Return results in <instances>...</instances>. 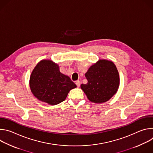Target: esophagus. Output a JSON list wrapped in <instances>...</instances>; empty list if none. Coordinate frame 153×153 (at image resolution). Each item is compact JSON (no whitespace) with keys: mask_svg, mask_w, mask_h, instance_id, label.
I'll return each mask as SVG.
<instances>
[{"mask_svg":"<svg viewBox=\"0 0 153 153\" xmlns=\"http://www.w3.org/2000/svg\"><path fill=\"white\" fill-rule=\"evenodd\" d=\"M76 85H77V87H79V86H80V80H77V81H76Z\"/></svg>","mask_w":153,"mask_h":153,"instance_id":"1","label":"esophagus"}]
</instances>
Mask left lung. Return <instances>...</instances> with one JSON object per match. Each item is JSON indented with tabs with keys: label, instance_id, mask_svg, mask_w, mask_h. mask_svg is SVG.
<instances>
[{
	"label": "left lung",
	"instance_id": "obj_1",
	"mask_svg": "<svg viewBox=\"0 0 153 153\" xmlns=\"http://www.w3.org/2000/svg\"><path fill=\"white\" fill-rule=\"evenodd\" d=\"M88 83L82 84L81 89L88 99L94 103H103L110 100L117 91L119 75L112 61L99 60L85 74Z\"/></svg>",
	"mask_w": 153,
	"mask_h": 153
}]
</instances>
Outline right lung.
<instances>
[{
	"instance_id": "obj_1",
	"label": "right lung",
	"mask_w": 153,
	"mask_h": 153,
	"mask_svg": "<svg viewBox=\"0 0 153 153\" xmlns=\"http://www.w3.org/2000/svg\"><path fill=\"white\" fill-rule=\"evenodd\" d=\"M30 86L37 99L51 105L64 101L70 91L77 87L68 76L60 72L59 65L50 60L37 63L31 74Z\"/></svg>"
}]
</instances>
